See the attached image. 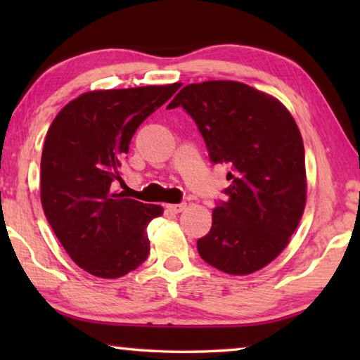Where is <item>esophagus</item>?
<instances>
[{
	"label": "esophagus",
	"instance_id": "1",
	"mask_svg": "<svg viewBox=\"0 0 360 360\" xmlns=\"http://www.w3.org/2000/svg\"><path fill=\"white\" fill-rule=\"evenodd\" d=\"M167 208V211H169V212H173V214H178V212H181V211H184L186 210V203H176V205H167L165 206Z\"/></svg>",
	"mask_w": 360,
	"mask_h": 360
}]
</instances>
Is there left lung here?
Listing matches in <instances>:
<instances>
[{"instance_id": "left-lung-1", "label": "left lung", "mask_w": 360, "mask_h": 360, "mask_svg": "<svg viewBox=\"0 0 360 360\" xmlns=\"http://www.w3.org/2000/svg\"><path fill=\"white\" fill-rule=\"evenodd\" d=\"M191 115L210 160L227 163L225 202H216L200 257L229 275H249L278 257L300 222L307 200L304 148L281 103L246 84L186 85L167 109Z\"/></svg>"}]
</instances>
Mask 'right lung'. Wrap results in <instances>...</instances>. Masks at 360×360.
<instances>
[{
	"instance_id": "obj_1",
	"label": "right lung",
	"mask_w": 360,
	"mask_h": 360,
	"mask_svg": "<svg viewBox=\"0 0 360 360\" xmlns=\"http://www.w3.org/2000/svg\"><path fill=\"white\" fill-rule=\"evenodd\" d=\"M181 84L96 90L53 119L41 157V203L65 251L90 275L114 279L149 255L148 224L160 216L112 192L133 135Z\"/></svg>"
}]
</instances>
